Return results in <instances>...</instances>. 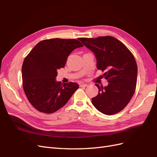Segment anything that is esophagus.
Segmentation results:
<instances>
[{
    "label": "esophagus",
    "mask_w": 157,
    "mask_h": 157,
    "mask_svg": "<svg viewBox=\"0 0 157 157\" xmlns=\"http://www.w3.org/2000/svg\"><path fill=\"white\" fill-rule=\"evenodd\" d=\"M80 86H81V87H86V86H88V84L82 83V84H80Z\"/></svg>",
    "instance_id": "34e87169"
}]
</instances>
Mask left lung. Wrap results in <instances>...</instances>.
<instances>
[{"mask_svg":"<svg viewBox=\"0 0 157 157\" xmlns=\"http://www.w3.org/2000/svg\"><path fill=\"white\" fill-rule=\"evenodd\" d=\"M80 41L94 54L97 68L107 80V86H99L93 105L107 115L117 113L130 102L136 86L137 67L134 56L121 41L111 36L96 39L80 38Z\"/></svg>","mask_w":157,"mask_h":157,"instance_id":"obj_1","label":"left lung"}]
</instances>
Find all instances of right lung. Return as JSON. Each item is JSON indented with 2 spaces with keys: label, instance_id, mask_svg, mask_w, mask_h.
Segmentation results:
<instances>
[{
  "label": "right lung",
  "instance_id": "add662e5",
  "mask_svg": "<svg viewBox=\"0 0 157 157\" xmlns=\"http://www.w3.org/2000/svg\"><path fill=\"white\" fill-rule=\"evenodd\" d=\"M82 46L76 39H47L39 42L27 56L21 69L23 87L28 100L38 111L52 113L59 110L78 88L77 83L62 84L56 77L69 54Z\"/></svg>",
  "mask_w": 157,
  "mask_h": 157
}]
</instances>
